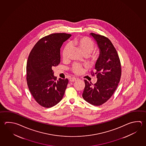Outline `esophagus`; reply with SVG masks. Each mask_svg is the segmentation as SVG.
Returning a JSON list of instances; mask_svg holds the SVG:
<instances>
[{
  "label": "esophagus",
  "instance_id": "obj_1",
  "mask_svg": "<svg viewBox=\"0 0 146 146\" xmlns=\"http://www.w3.org/2000/svg\"><path fill=\"white\" fill-rule=\"evenodd\" d=\"M77 80V78H72L70 80V82H75Z\"/></svg>",
  "mask_w": 146,
  "mask_h": 146
}]
</instances>
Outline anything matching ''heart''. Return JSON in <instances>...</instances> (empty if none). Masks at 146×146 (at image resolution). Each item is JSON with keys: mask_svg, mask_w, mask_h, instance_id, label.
I'll list each match as a JSON object with an SVG mask.
<instances>
[{"mask_svg": "<svg viewBox=\"0 0 146 146\" xmlns=\"http://www.w3.org/2000/svg\"><path fill=\"white\" fill-rule=\"evenodd\" d=\"M71 46L76 47L78 50L81 51L83 55L85 56H88L90 59H96L98 57V54L92 52L94 50V42L91 41L90 38L87 37H80L75 38L74 40L72 41L70 43ZM70 46L66 45L64 48L62 57L63 60L66 61L68 59ZM82 68L77 63H74L72 66L71 71L75 74H79L82 72Z\"/></svg>", "mask_w": 146, "mask_h": 146, "instance_id": "1", "label": "heart"}]
</instances>
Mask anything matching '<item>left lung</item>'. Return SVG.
Segmentation results:
<instances>
[{"instance_id":"obj_1","label":"left lung","mask_w":146,"mask_h":146,"mask_svg":"<svg viewBox=\"0 0 146 146\" xmlns=\"http://www.w3.org/2000/svg\"><path fill=\"white\" fill-rule=\"evenodd\" d=\"M90 35L96 40L100 50L95 72H92L98 80L94 85L84 80L82 96L89 103L100 106L110 99L117 88L121 77V63L117 50L108 38L94 33Z\"/></svg>"}]
</instances>
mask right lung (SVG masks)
<instances>
[{
  "label": "right lung",
  "instance_id": "right-lung-1",
  "mask_svg": "<svg viewBox=\"0 0 146 146\" xmlns=\"http://www.w3.org/2000/svg\"><path fill=\"white\" fill-rule=\"evenodd\" d=\"M71 36L52 33L41 38L31 50L26 72L29 90L36 102L44 108H52L62 99L69 80L54 76L52 67L60 62V48Z\"/></svg>",
  "mask_w": 146,
  "mask_h": 146
}]
</instances>
